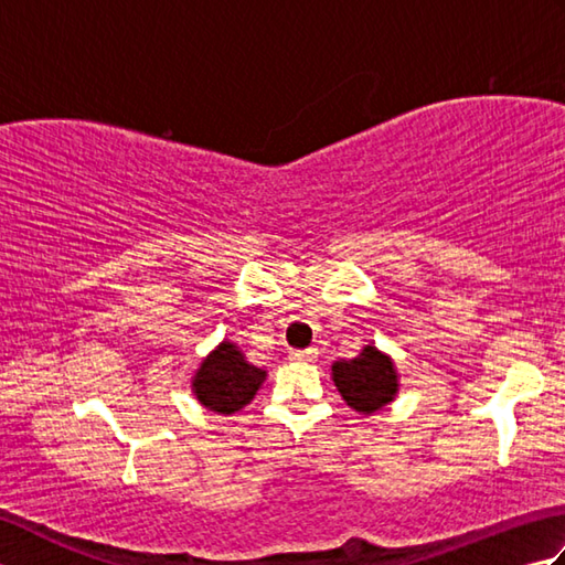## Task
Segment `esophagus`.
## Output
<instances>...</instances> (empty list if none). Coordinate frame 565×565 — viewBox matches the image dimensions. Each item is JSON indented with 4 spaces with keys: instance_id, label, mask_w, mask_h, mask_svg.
Returning a JSON list of instances; mask_svg holds the SVG:
<instances>
[{
    "instance_id": "esophagus-1",
    "label": "esophagus",
    "mask_w": 565,
    "mask_h": 565,
    "mask_svg": "<svg viewBox=\"0 0 565 565\" xmlns=\"http://www.w3.org/2000/svg\"><path fill=\"white\" fill-rule=\"evenodd\" d=\"M291 359H296V362L310 364V362H316V359H318V350H313V347H310V350H294Z\"/></svg>"
}]
</instances>
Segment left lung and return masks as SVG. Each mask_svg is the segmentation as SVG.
I'll return each mask as SVG.
<instances>
[{"label": "left lung", "mask_w": 565, "mask_h": 565, "mask_svg": "<svg viewBox=\"0 0 565 565\" xmlns=\"http://www.w3.org/2000/svg\"><path fill=\"white\" fill-rule=\"evenodd\" d=\"M332 381L342 401L359 415H374L395 401L401 391V376L393 356L381 352L374 342L362 347L352 359L332 362Z\"/></svg>", "instance_id": "left-lung-1"}]
</instances>
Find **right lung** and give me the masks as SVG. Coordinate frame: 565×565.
Wrapping results in <instances>:
<instances>
[{"mask_svg":"<svg viewBox=\"0 0 565 565\" xmlns=\"http://www.w3.org/2000/svg\"><path fill=\"white\" fill-rule=\"evenodd\" d=\"M264 379L267 371L247 362L245 352L235 342L223 340L201 359L191 376V393L206 411L235 415L252 403Z\"/></svg>","mask_w":565,"mask_h":565,"instance_id":"obj_1","label":"right lung"}]
</instances>
